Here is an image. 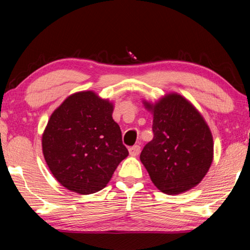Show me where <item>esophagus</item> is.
<instances>
[{"instance_id": "34e87169", "label": "esophagus", "mask_w": 250, "mask_h": 250, "mask_svg": "<svg viewBox=\"0 0 250 250\" xmlns=\"http://www.w3.org/2000/svg\"><path fill=\"white\" fill-rule=\"evenodd\" d=\"M140 150H141L140 146L135 145V146H133L129 147V153H130V155H133V156L139 155V153H140Z\"/></svg>"}]
</instances>
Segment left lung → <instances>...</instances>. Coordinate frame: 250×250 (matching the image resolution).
I'll return each mask as SVG.
<instances>
[{"instance_id": "obj_1", "label": "left lung", "mask_w": 250, "mask_h": 250, "mask_svg": "<svg viewBox=\"0 0 250 250\" xmlns=\"http://www.w3.org/2000/svg\"><path fill=\"white\" fill-rule=\"evenodd\" d=\"M146 105L153 112L154 137L143 147L140 160L152 182L170 195L194 188L213 161V137L206 122L176 94Z\"/></svg>"}]
</instances>
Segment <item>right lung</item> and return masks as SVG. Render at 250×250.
<instances>
[{"instance_id":"right-lung-1","label":"right lung","mask_w":250,"mask_h":250,"mask_svg":"<svg viewBox=\"0 0 250 250\" xmlns=\"http://www.w3.org/2000/svg\"><path fill=\"white\" fill-rule=\"evenodd\" d=\"M112 104L95 92L69 96L44 131L43 153L59 183L78 194L103 189L129 151L122 143Z\"/></svg>"}]
</instances>
